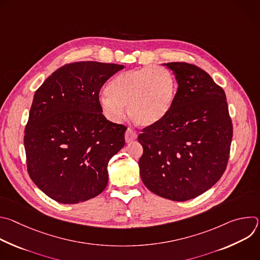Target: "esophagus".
Returning a JSON list of instances; mask_svg holds the SVG:
<instances>
[{"mask_svg":"<svg viewBox=\"0 0 260 260\" xmlns=\"http://www.w3.org/2000/svg\"><path fill=\"white\" fill-rule=\"evenodd\" d=\"M136 139H137V133L134 132L133 129L128 128V129L125 132V142H126V143H129V142H132V141H134V140H136Z\"/></svg>","mask_w":260,"mask_h":260,"instance_id":"obj_1","label":"esophagus"}]
</instances>
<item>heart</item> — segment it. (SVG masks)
Listing matches in <instances>:
<instances>
[{
    "label": "heart",
    "mask_w": 260,
    "mask_h": 260,
    "mask_svg": "<svg viewBox=\"0 0 260 260\" xmlns=\"http://www.w3.org/2000/svg\"><path fill=\"white\" fill-rule=\"evenodd\" d=\"M177 91L173 74L161 67H146L123 72L111 81L101 98L105 116L114 122L124 117V106L132 120L140 126H151L170 112Z\"/></svg>",
    "instance_id": "b5f03b06"
}]
</instances>
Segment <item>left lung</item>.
Wrapping results in <instances>:
<instances>
[{"label":"left lung","instance_id":"8db88e82","mask_svg":"<svg viewBox=\"0 0 260 260\" xmlns=\"http://www.w3.org/2000/svg\"><path fill=\"white\" fill-rule=\"evenodd\" d=\"M178 90L169 114L139 135L145 186L176 202L194 199L223 175L233 123L224 90L207 72L187 62H168Z\"/></svg>","mask_w":260,"mask_h":260}]
</instances>
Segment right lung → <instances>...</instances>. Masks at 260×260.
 <instances>
[{"mask_svg":"<svg viewBox=\"0 0 260 260\" xmlns=\"http://www.w3.org/2000/svg\"><path fill=\"white\" fill-rule=\"evenodd\" d=\"M123 68L69 63L35 92L24 131L26 166L32 182L50 199L77 204L106 188L108 162L124 146L126 127L107 120L99 93Z\"/></svg>","mask_w":260,"mask_h":260,"instance_id":"obj_1","label":"right lung"}]
</instances>
